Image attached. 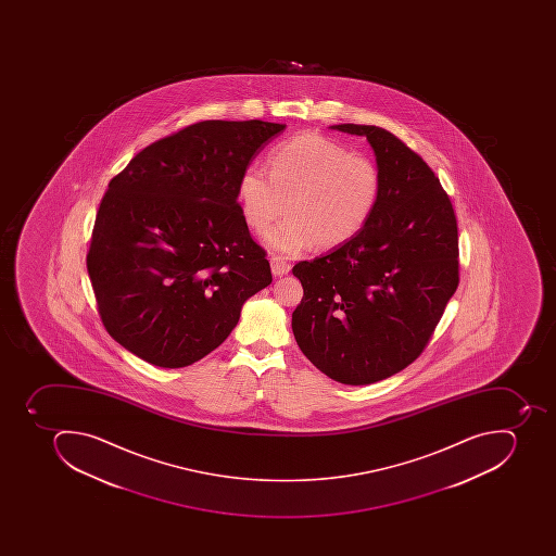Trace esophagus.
<instances>
[{"instance_id":"esophagus-1","label":"esophagus","mask_w":556,"mask_h":556,"mask_svg":"<svg viewBox=\"0 0 556 556\" xmlns=\"http://www.w3.org/2000/svg\"><path fill=\"white\" fill-rule=\"evenodd\" d=\"M271 271L273 276H283L290 271V264L285 263L283 258L273 257L271 258Z\"/></svg>"}]
</instances>
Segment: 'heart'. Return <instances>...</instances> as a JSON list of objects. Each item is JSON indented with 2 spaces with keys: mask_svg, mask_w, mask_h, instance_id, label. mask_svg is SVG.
<instances>
[{
  "mask_svg": "<svg viewBox=\"0 0 556 556\" xmlns=\"http://www.w3.org/2000/svg\"><path fill=\"white\" fill-rule=\"evenodd\" d=\"M269 174L247 166L238 180L241 217L252 231L264 232L289 214L267 243L285 255L311 247L333 249L358 237L381 198L379 166L368 156L318 134L283 140L269 153Z\"/></svg>",
  "mask_w": 556,
  "mask_h": 556,
  "instance_id": "b5f03b06",
  "label": "heart"
}]
</instances>
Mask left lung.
<instances>
[{
    "mask_svg": "<svg viewBox=\"0 0 556 556\" xmlns=\"http://www.w3.org/2000/svg\"><path fill=\"white\" fill-rule=\"evenodd\" d=\"M332 128L367 137L381 198L358 237L293 266L304 295L292 330L325 376L374 384L417 359L457 290V220L434 172L399 137L374 125Z\"/></svg>",
    "mask_w": 556,
    "mask_h": 556,
    "instance_id": "obj_1",
    "label": "left lung"
}]
</instances>
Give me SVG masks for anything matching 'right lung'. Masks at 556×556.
<instances>
[{
  "label": "right lung",
  "instance_id": "add662e5",
  "mask_svg": "<svg viewBox=\"0 0 556 556\" xmlns=\"http://www.w3.org/2000/svg\"><path fill=\"white\" fill-rule=\"evenodd\" d=\"M281 123H194L131 157L111 179L87 269L105 330L156 367L219 348L247 299L271 283L250 237L238 180Z\"/></svg>",
  "mask_w": 556,
  "mask_h": 556
}]
</instances>
